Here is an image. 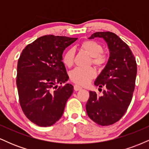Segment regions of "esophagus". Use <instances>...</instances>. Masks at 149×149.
Listing matches in <instances>:
<instances>
[{
    "instance_id": "34e87169",
    "label": "esophagus",
    "mask_w": 149,
    "mask_h": 149,
    "mask_svg": "<svg viewBox=\"0 0 149 149\" xmlns=\"http://www.w3.org/2000/svg\"><path fill=\"white\" fill-rule=\"evenodd\" d=\"M82 90L81 87H80L79 85H75V86H74V90H75V91H78V90Z\"/></svg>"
}]
</instances>
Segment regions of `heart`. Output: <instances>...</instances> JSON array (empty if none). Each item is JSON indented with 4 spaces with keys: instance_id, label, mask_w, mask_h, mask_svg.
Wrapping results in <instances>:
<instances>
[{
    "instance_id": "1",
    "label": "heart",
    "mask_w": 149,
    "mask_h": 149,
    "mask_svg": "<svg viewBox=\"0 0 149 149\" xmlns=\"http://www.w3.org/2000/svg\"><path fill=\"white\" fill-rule=\"evenodd\" d=\"M80 49L88 53L92 58V61L96 66H102L107 61V57L103 52V47L95 40H85L80 45ZM74 50L72 48L65 51L62 56V62L67 67H71L73 64ZM96 76V71L93 68L81 69L76 68L70 73V78L73 83L79 85H88L92 79Z\"/></svg>"
}]
</instances>
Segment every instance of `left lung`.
Instances as JSON below:
<instances>
[{
    "label": "left lung",
    "instance_id": "8db88e82",
    "mask_svg": "<svg viewBox=\"0 0 149 149\" xmlns=\"http://www.w3.org/2000/svg\"><path fill=\"white\" fill-rule=\"evenodd\" d=\"M102 38L107 43L109 58L95 81L104 87L102 96L90 91L86 111L90 118L102 126L112 125L123 116L134 90L136 63L129 46L112 32H96L89 39Z\"/></svg>",
    "mask_w": 149,
    "mask_h": 149
}]
</instances>
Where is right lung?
I'll list each match as a JSON object with an SVG mask.
<instances>
[{"instance_id": "add662e5", "label": "right lung", "mask_w": 149, "mask_h": 149, "mask_svg": "<svg viewBox=\"0 0 149 149\" xmlns=\"http://www.w3.org/2000/svg\"><path fill=\"white\" fill-rule=\"evenodd\" d=\"M78 38L53 35L40 37L22 50L17 63V87L19 103L27 118L49 127L63 115L73 92L62 54Z\"/></svg>"}]
</instances>
